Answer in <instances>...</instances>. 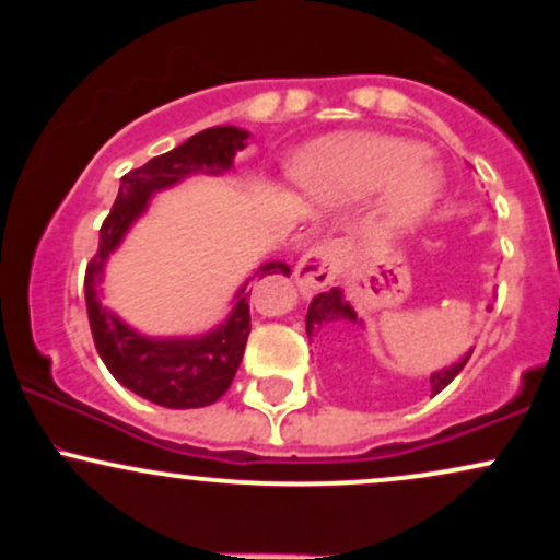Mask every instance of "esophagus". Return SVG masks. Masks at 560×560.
Returning <instances> with one entry per match:
<instances>
[{"label":"esophagus","mask_w":560,"mask_h":560,"mask_svg":"<svg viewBox=\"0 0 560 560\" xmlns=\"http://www.w3.org/2000/svg\"><path fill=\"white\" fill-rule=\"evenodd\" d=\"M337 271H339V249L334 247V244L324 242V244H316V247H311L305 255H302L298 268H294V281H298L300 292L305 294V298H311V294H316L318 289L329 287L331 281L337 279Z\"/></svg>","instance_id":"1"}]
</instances>
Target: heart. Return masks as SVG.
<instances>
[{
	"label": "heart",
	"instance_id": "b5f03b06",
	"mask_svg": "<svg viewBox=\"0 0 560 560\" xmlns=\"http://www.w3.org/2000/svg\"><path fill=\"white\" fill-rule=\"evenodd\" d=\"M427 150L410 139L384 133H339L300 152L292 178L318 202H358L387 191V213L410 226L432 210L442 178L427 163Z\"/></svg>",
	"mask_w": 560,
	"mask_h": 560
}]
</instances>
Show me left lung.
<instances>
[{
  "label": "left lung",
  "mask_w": 560,
  "mask_h": 560,
  "mask_svg": "<svg viewBox=\"0 0 560 560\" xmlns=\"http://www.w3.org/2000/svg\"><path fill=\"white\" fill-rule=\"evenodd\" d=\"M352 326H361V320H358V313L352 311L350 302L342 300V292H339V289H329V292H320L313 298L311 307H307V316H305L307 339L318 331L352 329ZM468 358H471V350H468L458 363L447 365V369H440L436 374H432V395L445 389L447 384L453 382L460 371H464Z\"/></svg>",
  "instance_id": "obj_1"
}]
</instances>
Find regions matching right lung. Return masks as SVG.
I'll return each instance as SVG.
<instances>
[{"instance_id": "obj_1", "label": "right lung", "mask_w": 560, "mask_h": 560, "mask_svg": "<svg viewBox=\"0 0 560 560\" xmlns=\"http://www.w3.org/2000/svg\"><path fill=\"white\" fill-rule=\"evenodd\" d=\"M249 133L236 126L205 128L178 144L165 155L152 158L141 168L128 171L120 178L118 197L110 215L100 229V247L92 262L86 266V313L96 352L105 361L107 371L124 384L126 389L137 392L144 400L163 405V408H205L213 405L218 397L226 395L240 369L244 347L249 337V294H244L247 281L236 292V305L229 318L213 331L199 337H171L155 339L133 331L113 311L102 307L96 298V287L105 279V262L110 253L124 242L131 223L144 213L150 197L160 189L184 182L191 173H223L231 168L234 155L244 150V139ZM284 273L289 276L287 262H266L255 276Z\"/></svg>"}]
</instances>
